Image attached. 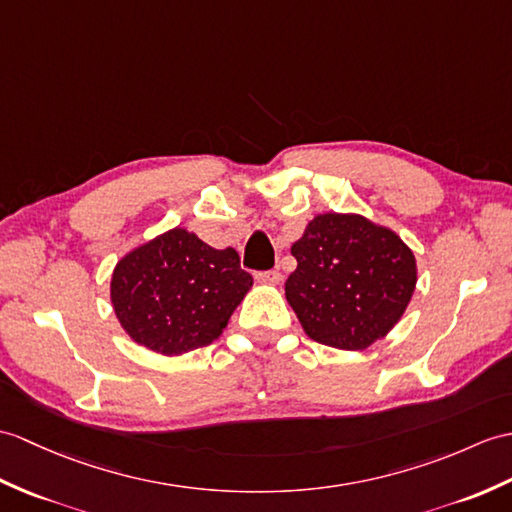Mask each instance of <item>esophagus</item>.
Masks as SVG:
<instances>
[{"mask_svg": "<svg viewBox=\"0 0 512 512\" xmlns=\"http://www.w3.org/2000/svg\"><path fill=\"white\" fill-rule=\"evenodd\" d=\"M255 279L259 283H266V285H277L281 281V272L279 270H264V272H257Z\"/></svg>", "mask_w": 512, "mask_h": 512, "instance_id": "1", "label": "esophagus"}]
</instances>
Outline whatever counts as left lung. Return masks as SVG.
<instances>
[{"mask_svg":"<svg viewBox=\"0 0 512 512\" xmlns=\"http://www.w3.org/2000/svg\"><path fill=\"white\" fill-rule=\"evenodd\" d=\"M285 299L312 340L364 351L390 334L417 288V259L401 237L360 213H318L290 248Z\"/></svg>","mask_w":512,"mask_h":512,"instance_id":"1","label":"left lung"}]
</instances>
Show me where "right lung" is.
<instances>
[{
    "label": "right lung",
    "instance_id": "right-lung-1",
    "mask_svg": "<svg viewBox=\"0 0 512 512\" xmlns=\"http://www.w3.org/2000/svg\"><path fill=\"white\" fill-rule=\"evenodd\" d=\"M251 288L235 248L174 227L117 261L111 305L130 340L172 358L218 340Z\"/></svg>",
    "mask_w": 512,
    "mask_h": 512
}]
</instances>
